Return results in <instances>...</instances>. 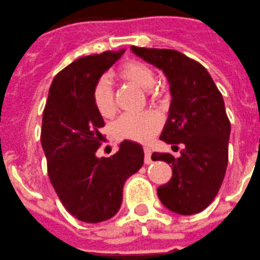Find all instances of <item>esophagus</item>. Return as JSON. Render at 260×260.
I'll return each mask as SVG.
<instances>
[{"instance_id":"1","label":"esophagus","mask_w":260,"mask_h":260,"mask_svg":"<svg viewBox=\"0 0 260 260\" xmlns=\"http://www.w3.org/2000/svg\"><path fill=\"white\" fill-rule=\"evenodd\" d=\"M143 152H145V164L148 165V164L152 162V160H151V153H152V151L148 147H143Z\"/></svg>"}]
</instances>
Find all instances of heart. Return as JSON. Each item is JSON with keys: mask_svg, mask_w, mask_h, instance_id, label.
Instances as JSON below:
<instances>
[{"mask_svg": "<svg viewBox=\"0 0 260 260\" xmlns=\"http://www.w3.org/2000/svg\"><path fill=\"white\" fill-rule=\"evenodd\" d=\"M118 77L135 86L146 89L151 99H158L166 92L165 85L155 81V72L146 63L128 60L118 70ZM92 103L103 118H110L117 110L114 94L109 82L100 79L92 90ZM162 127V119L155 112L141 114H123L112 125V132L117 140L147 142Z\"/></svg>", "mask_w": 260, "mask_h": 260, "instance_id": "1", "label": "heart"}]
</instances>
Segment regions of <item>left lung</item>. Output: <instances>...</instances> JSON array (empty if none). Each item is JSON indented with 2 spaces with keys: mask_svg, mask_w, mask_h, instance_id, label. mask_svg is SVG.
Listing matches in <instances>:
<instances>
[{
  "mask_svg": "<svg viewBox=\"0 0 260 260\" xmlns=\"http://www.w3.org/2000/svg\"><path fill=\"white\" fill-rule=\"evenodd\" d=\"M132 52L168 77L173 99L160 140L183 145L178 158L151 156L173 169L170 180L157 188L158 200L179 215L201 212L215 200L228 168L231 125L222 95L207 70L178 50L133 45Z\"/></svg>",
  "mask_w": 260,
  "mask_h": 260,
  "instance_id": "1",
  "label": "left lung"
}]
</instances>
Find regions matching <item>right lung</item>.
<instances>
[{
  "label": "right lung",
  "mask_w": 260,
  "mask_h": 260,
  "mask_svg": "<svg viewBox=\"0 0 260 260\" xmlns=\"http://www.w3.org/2000/svg\"><path fill=\"white\" fill-rule=\"evenodd\" d=\"M124 50L86 55L58 72L43 112L40 141L48 176L64 208L84 222L112 218L122 205L124 181L143 165L142 146L131 141H123L110 157L95 155L105 124L92 90Z\"/></svg>",
  "instance_id": "right-lung-1"
}]
</instances>
